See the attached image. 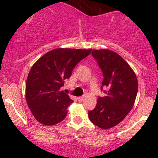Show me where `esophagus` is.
<instances>
[{
    "label": "esophagus",
    "mask_w": 158,
    "mask_h": 158,
    "mask_svg": "<svg viewBox=\"0 0 158 158\" xmlns=\"http://www.w3.org/2000/svg\"><path fill=\"white\" fill-rule=\"evenodd\" d=\"M84 99H85V97H84V96H82V97H80L78 98V100L80 101V102H81V101H82Z\"/></svg>",
    "instance_id": "1"
}]
</instances>
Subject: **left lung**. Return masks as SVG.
<instances>
[{
    "instance_id": "obj_1",
    "label": "left lung",
    "mask_w": 158,
    "mask_h": 158,
    "mask_svg": "<svg viewBox=\"0 0 158 158\" xmlns=\"http://www.w3.org/2000/svg\"><path fill=\"white\" fill-rule=\"evenodd\" d=\"M103 75L101 90L106 97H99L97 106L89 110L90 120L102 129L117 126L133 108L138 90V82L133 70L120 56L108 50H93Z\"/></svg>"
}]
</instances>
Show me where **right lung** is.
I'll return each mask as SVG.
<instances>
[{"mask_svg":"<svg viewBox=\"0 0 158 158\" xmlns=\"http://www.w3.org/2000/svg\"><path fill=\"white\" fill-rule=\"evenodd\" d=\"M92 50L59 48L41 56L32 67L26 83L27 105L35 118L45 126L62 121L73 102L60 88L81 60Z\"/></svg>","mask_w":158,"mask_h":158,"instance_id":"add662e5","label":"right lung"}]
</instances>
